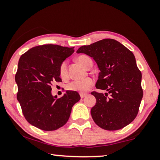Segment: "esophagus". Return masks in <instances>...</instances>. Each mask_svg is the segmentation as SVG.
Returning <instances> with one entry per match:
<instances>
[{
	"label": "esophagus",
	"mask_w": 160,
	"mask_h": 160,
	"mask_svg": "<svg viewBox=\"0 0 160 160\" xmlns=\"http://www.w3.org/2000/svg\"><path fill=\"white\" fill-rule=\"evenodd\" d=\"M86 95H87V94H84V93H81V94H80V97H81V98H84Z\"/></svg>",
	"instance_id": "esophagus-1"
}]
</instances>
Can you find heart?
Here are the masks:
<instances>
[{
	"instance_id": "obj_1",
	"label": "heart",
	"mask_w": 160,
	"mask_h": 160,
	"mask_svg": "<svg viewBox=\"0 0 160 160\" xmlns=\"http://www.w3.org/2000/svg\"><path fill=\"white\" fill-rule=\"evenodd\" d=\"M76 61L85 68H87L89 65L92 64V61L88 56L80 55L76 58ZM60 76L62 78H66L68 77V70H67V62L64 61L61 63L59 68ZM94 82L90 78H87L82 80H75L70 82L67 85V89L70 91L78 92L80 93H84L87 90H89L93 86Z\"/></svg>"
}]
</instances>
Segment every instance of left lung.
<instances>
[{"mask_svg":"<svg viewBox=\"0 0 160 160\" xmlns=\"http://www.w3.org/2000/svg\"><path fill=\"white\" fill-rule=\"evenodd\" d=\"M76 52L94 59L100 70L95 87L106 91L91 93L96 98L91 109L95 124L106 130H117L130 124L138 113L143 98L141 72L132 52L109 38L82 46Z\"/></svg>","mask_w":160,"mask_h":160,"instance_id":"left-lung-1","label":"left lung"}]
</instances>
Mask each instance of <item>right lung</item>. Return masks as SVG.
Listing matches in <instances>:
<instances>
[{"label": "right lung", "mask_w": 160, "mask_h": 160, "mask_svg": "<svg viewBox=\"0 0 160 160\" xmlns=\"http://www.w3.org/2000/svg\"><path fill=\"white\" fill-rule=\"evenodd\" d=\"M73 52V47L46 44L32 48L19 58L17 98L26 120L37 128L52 131L65 125L80 100L77 92L68 90L60 98L52 95V83L61 82L60 65Z\"/></svg>", "instance_id": "1"}]
</instances>
